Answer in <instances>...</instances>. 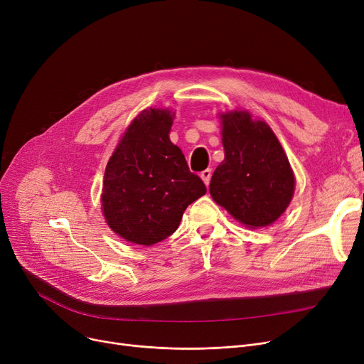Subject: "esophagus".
Listing matches in <instances>:
<instances>
[{
    "instance_id": "obj_1",
    "label": "esophagus",
    "mask_w": 364,
    "mask_h": 364,
    "mask_svg": "<svg viewBox=\"0 0 364 364\" xmlns=\"http://www.w3.org/2000/svg\"><path fill=\"white\" fill-rule=\"evenodd\" d=\"M211 176H213L211 169H205V171H202V172H200V178L203 180V183H205L206 186L209 184V181H211Z\"/></svg>"
}]
</instances>
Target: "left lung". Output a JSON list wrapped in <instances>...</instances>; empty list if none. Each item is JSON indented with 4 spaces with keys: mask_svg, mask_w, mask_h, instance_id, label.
Instances as JSON below:
<instances>
[{
    "mask_svg": "<svg viewBox=\"0 0 364 364\" xmlns=\"http://www.w3.org/2000/svg\"><path fill=\"white\" fill-rule=\"evenodd\" d=\"M224 161L214 171L209 193L246 227L273 224L289 206L295 177L272 128L246 110L221 113Z\"/></svg>",
    "mask_w": 364,
    "mask_h": 364,
    "instance_id": "left-lung-1",
    "label": "left lung"
}]
</instances>
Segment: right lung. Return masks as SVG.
<instances>
[{
  "label": "right lung",
  "instance_id": "1",
  "mask_svg": "<svg viewBox=\"0 0 364 364\" xmlns=\"http://www.w3.org/2000/svg\"><path fill=\"white\" fill-rule=\"evenodd\" d=\"M174 113L144 109L107 162L102 209L112 230L127 242L150 246L174 233L186 208L206 193L169 140Z\"/></svg>",
  "mask_w": 364,
  "mask_h": 364
}]
</instances>
